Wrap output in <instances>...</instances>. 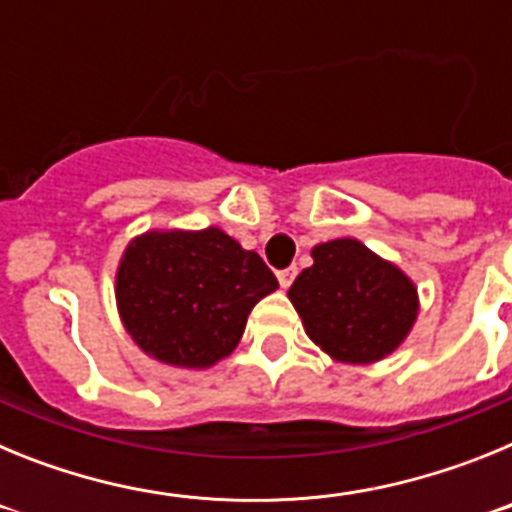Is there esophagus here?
Listing matches in <instances>:
<instances>
[{"instance_id": "obj_1", "label": "esophagus", "mask_w": 512, "mask_h": 512, "mask_svg": "<svg viewBox=\"0 0 512 512\" xmlns=\"http://www.w3.org/2000/svg\"><path fill=\"white\" fill-rule=\"evenodd\" d=\"M295 277H297V266H287V269L277 271V279L282 287H289V284L295 282Z\"/></svg>"}]
</instances>
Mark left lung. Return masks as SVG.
<instances>
[{"mask_svg": "<svg viewBox=\"0 0 512 512\" xmlns=\"http://www.w3.org/2000/svg\"><path fill=\"white\" fill-rule=\"evenodd\" d=\"M287 295L310 341L343 364L390 356L418 318V289L408 274L356 238L312 248V266Z\"/></svg>", "mask_w": 512, "mask_h": 512, "instance_id": "1", "label": "left lung"}]
</instances>
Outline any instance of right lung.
I'll return each mask as SVG.
<instances>
[{"label": "right lung", "mask_w": 512, "mask_h": 512, "mask_svg": "<svg viewBox=\"0 0 512 512\" xmlns=\"http://www.w3.org/2000/svg\"><path fill=\"white\" fill-rule=\"evenodd\" d=\"M277 287L259 253L220 228L148 230L128 243L115 277L130 338L153 359L184 369L225 359L253 305Z\"/></svg>", "instance_id": "obj_1"}]
</instances>
